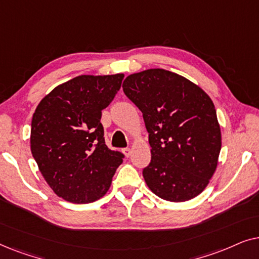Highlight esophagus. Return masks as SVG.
<instances>
[{
    "mask_svg": "<svg viewBox=\"0 0 259 259\" xmlns=\"http://www.w3.org/2000/svg\"><path fill=\"white\" fill-rule=\"evenodd\" d=\"M122 152H123V154H125V155H126V157H127V158H128V157H130V154H131V148H128V147L123 148V150H122Z\"/></svg>",
    "mask_w": 259,
    "mask_h": 259,
    "instance_id": "obj_1",
    "label": "esophagus"
}]
</instances>
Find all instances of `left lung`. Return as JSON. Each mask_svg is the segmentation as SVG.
<instances>
[{"instance_id": "8db88e82", "label": "left lung", "mask_w": 259, "mask_h": 259, "mask_svg": "<svg viewBox=\"0 0 259 259\" xmlns=\"http://www.w3.org/2000/svg\"><path fill=\"white\" fill-rule=\"evenodd\" d=\"M122 90L143 113L148 132L147 186L168 201L197 197L213 176L222 148L211 98L186 77L160 68L131 74Z\"/></svg>"}]
</instances>
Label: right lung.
I'll list each match as a JSON object with an SVG mask.
<instances>
[{"instance_id":"add662e5","label":"right lung","mask_w":259,"mask_h":259,"mask_svg":"<svg viewBox=\"0 0 259 259\" xmlns=\"http://www.w3.org/2000/svg\"><path fill=\"white\" fill-rule=\"evenodd\" d=\"M123 74L80 75L40 101L30 128V150L55 194L75 204L100 199L123 154L105 144L101 112L121 87Z\"/></svg>"}]
</instances>
